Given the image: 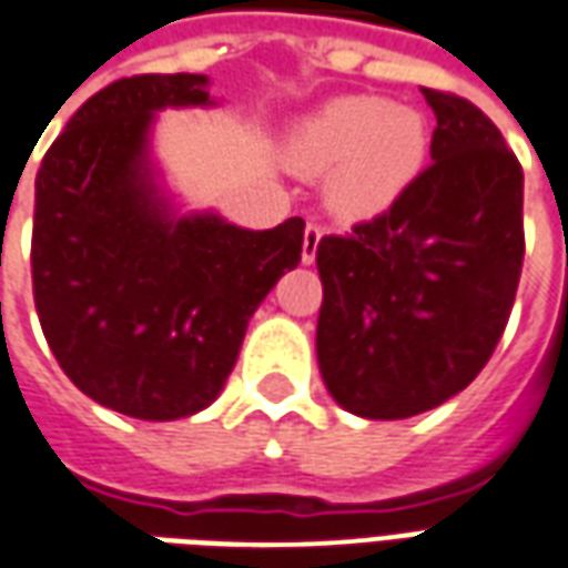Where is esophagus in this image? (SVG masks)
<instances>
[{
	"instance_id": "esophagus-1",
	"label": "esophagus",
	"mask_w": 568,
	"mask_h": 568,
	"mask_svg": "<svg viewBox=\"0 0 568 568\" xmlns=\"http://www.w3.org/2000/svg\"><path fill=\"white\" fill-rule=\"evenodd\" d=\"M323 233V224H313V221L304 227V245H301V261H304V264H313V261H316V248H320Z\"/></svg>"
}]
</instances>
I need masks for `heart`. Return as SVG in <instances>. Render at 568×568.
Segmentation results:
<instances>
[{"label": "heart", "instance_id": "b5f03b06", "mask_svg": "<svg viewBox=\"0 0 568 568\" xmlns=\"http://www.w3.org/2000/svg\"><path fill=\"white\" fill-rule=\"evenodd\" d=\"M430 132L418 110L378 98H344L297 125L288 156L307 174H328L325 196L341 217L387 212L418 181Z\"/></svg>", "mask_w": 568, "mask_h": 568}]
</instances>
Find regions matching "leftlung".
Returning a JSON list of instances; mask_svg holds the SVG:
<instances>
[{
	"label": "left lung",
	"mask_w": 568,
	"mask_h": 568,
	"mask_svg": "<svg viewBox=\"0 0 568 568\" xmlns=\"http://www.w3.org/2000/svg\"><path fill=\"white\" fill-rule=\"evenodd\" d=\"M430 165L372 221L323 236L316 359L359 418L396 422L462 394L489 363L523 271V165L479 106L422 89Z\"/></svg>",
	"instance_id": "left-lung-1"
}]
</instances>
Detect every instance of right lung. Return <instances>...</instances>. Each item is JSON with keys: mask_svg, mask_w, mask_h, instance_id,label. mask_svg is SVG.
Masks as SVG:
<instances>
[{"mask_svg": "<svg viewBox=\"0 0 568 568\" xmlns=\"http://www.w3.org/2000/svg\"><path fill=\"white\" fill-rule=\"evenodd\" d=\"M209 79H116L70 116L36 174L33 297L63 375L141 422L196 415L224 390L257 304L295 271L304 221L243 230L174 217L146 134L162 106H205Z\"/></svg>", "mask_w": 568, "mask_h": 568, "instance_id": "obj_1", "label": "right lung"}]
</instances>
